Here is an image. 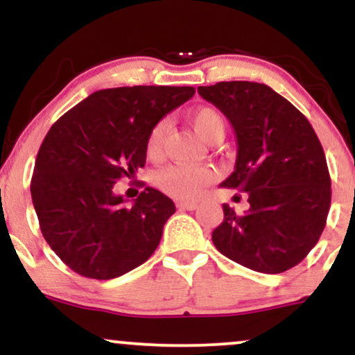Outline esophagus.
Segmentation results:
<instances>
[{
    "mask_svg": "<svg viewBox=\"0 0 355 355\" xmlns=\"http://www.w3.org/2000/svg\"><path fill=\"white\" fill-rule=\"evenodd\" d=\"M177 207L180 210H195L198 207L197 202H178Z\"/></svg>",
    "mask_w": 355,
    "mask_h": 355,
    "instance_id": "esophagus-1",
    "label": "esophagus"
}]
</instances>
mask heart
<instances>
[{
  "mask_svg": "<svg viewBox=\"0 0 355 355\" xmlns=\"http://www.w3.org/2000/svg\"><path fill=\"white\" fill-rule=\"evenodd\" d=\"M189 118L197 130V133L203 140L215 144L222 140L225 135V118L217 108L214 107H198L191 110ZM168 130V123L165 120L157 121L146 137V153L148 157L157 158L162 152L164 140ZM215 178V172L210 166H182L170 165L162 168L157 175V183L165 193L175 198H193L200 191L210 185Z\"/></svg>",
  "mask_w": 355,
  "mask_h": 355,
  "instance_id": "1",
  "label": "heart"
}]
</instances>
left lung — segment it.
<instances>
[{"mask_svg":"<svg viewBox=\"0 0 355 355\" xmlns=\"http://www.w3.org/2000/svg\"><path fill=\"white\" fill-rule=\"evenodd\" d=\"M198 93L234 126L237 162L222 187L248 202L245 214L223 205L214 245L262 274L295 267L319 242L331 209V175L312 125L263 83L220 81Z\"/></svg>","mask_w":355,"mask_h":355,"instance_id":"8db88e82","label":"left lung"}]
</instances>
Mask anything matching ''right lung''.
I'll list each match as a JSON object with an SVG mask.
<instances>
[{
	"mask_svg": "<svg viewBox=\"0 0 355 355\" xmlns=\"http://www.w3.org/2000/svg\"><path fill=\"white\" fill-rule=\"evenodd\" d=\"M193 87L98 89L56 120L36 155L31 198L51 250L76 274L108 280L157 250L175 203L146 187L125 205L113 185L146 162V137Z\"/></svg>",
	"mask_w": 355,
	"mask_h": 355,
	"instance_id": "right-lung-1",
	"label": "right lung"
}]
</instances>
